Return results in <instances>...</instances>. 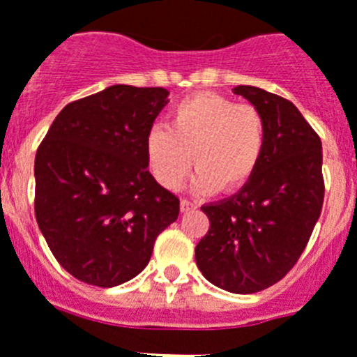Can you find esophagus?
Returning <instances> with one entry per match:
<instances>
[{"label": "esophagus", "mask_w": 357, "mask_h": 357, "mask_svg": "<svg viewBox=\"0 0 357 357\" xmlns=\"http://www.w3.org/2000/svg\"><path fill=\"white\" fill-rule=\"evenodd\" d=\"M181 212H188V211H194V208H196V203L194 202H190V199H181Z\"/></svg>", "instance_id": "obj_1"}]
</instances>
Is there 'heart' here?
Here are the masks:
<instances>
[{"label": "heart", "mask_w": 357, "mask_h": 357, "mask_svg": "<svg viewBox=\"0 0 357 357\" xmlns=\"http://www.w3.org/2000/svg\"><path fill=\"white\" fill-rule=\"evenodd\" d=\"M265 143V118L254 105L199 92L174 105L169 127L149 128L145 158L155 181L165 188L178 187L194 163L196 190L234 192L256 174Z\"/></svg>", "instance_id": "heart-1"}]
</instances>
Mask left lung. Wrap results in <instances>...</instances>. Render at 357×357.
<instances>
[{
  "instance_id": "8db88e82",
  "label": "left lung",
  "mask_w": 357,
  "mask_h": 357,
  "mask_svg": "<svg viewBox=\"0 0 357 357\" xmlns=\"http://www.w3.org/2000/svg\"><path fill=\"white\" fill-rule=\"evenodd\" d=\"M232 91L263 114L265 152L238 194L202 206L211 227L197 243L196 263L212 285L254 294L285 278L319 220L321 139L292 101L250 85Z\"/></svg>"
}]
</instances>
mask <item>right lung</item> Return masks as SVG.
<instances>
[{
	"label": "right lung",
	"mask_w": 357,
	"mask_h": 357,
	"mask_svg": "<svg viewBox=\"0 0 357 357\" xmlns=\"http://www.w3.org/2000/svg\"><path fill=\"white\" fill-rule=\"evenodd\" d=\"M161 86L112 85L68 103L38 146L36 221L59 265L89 285H121L151 261L179 199L149 172L145 136Z\"/></svg>",
	"instance_id": "1"
}]
</instances>
